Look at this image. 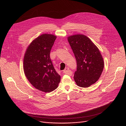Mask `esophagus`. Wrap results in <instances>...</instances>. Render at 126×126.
<instances>
[{
	"label": "esophagus",
	"mask_w": 126,
	"mask_h": 126,
	"mask_svg": "<svg viewBox=\"0 0 126 126\" xmlns=\"http://www.w3.org/2000/svg\"><path fill=\"white\" fill-rule=\"evenodd\" d=\"M63 73H65L66 74H67L69 75H72V72L70 70V69L69 68V67H66V68L63 70Z\"/></svg>",
	"instance_id": "obj_1"
}]
</instances>
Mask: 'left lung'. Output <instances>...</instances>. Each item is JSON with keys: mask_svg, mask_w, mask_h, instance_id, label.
Returning a JSON list of instances; mask_svg holds the SVG:
<instances>
[{"mask_svg": "<svg viewBox=\"0 0 126 126\" xmlns=\"http://www.w3.org/2000/svg\"><path fill=\"white\" fill-rule=\"evenodd\" d=\"M77 61L74 79L81 87H88L98 81L102 73L104 62L98 48L85 35L67 37Z\"/></svg>", "mask_w": 126, "mask_h": 126, "instance_id": "left-lung-1", "label": "left lung"}]
</instances>
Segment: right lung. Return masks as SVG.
<instances>
[{
    "mask_svg": "<svg viewBox=\"0 0 126 126\" xmlns=\"http://www.w3.org/2000/svg\"><path fill=\"white\" fill-rule=\"evenodd\" d=\"M56 36L43 34L34 39L26 51L23 63L25 74L35 88L44 92L56 89L61 76L50 58L51 48Z\"/></svg>",
    "mask_w": 126,
    "mask_h": 126,
    "instance_id": "right-lung-1",
    "label": "right lung"
}]
</instances>
